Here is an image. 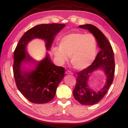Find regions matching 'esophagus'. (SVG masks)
Instances as JSON below:
<instances>
[{"label":"esophagus","instance_id":"1","mask_svg":"<svg viewBox=\"0 0 128 128\" xmlns=\"http://www.w3.org/2000/svg\"><path fill=\"white\" fill-rule=\"evenodd\" d=\"M66 74H73V73L70 70H67L66 72Z\"/></svg>","mask_w":128,"mask_h":128}]
</instances>
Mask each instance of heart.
Wrapping results in <instances>:
<instances>
[{"instance_id":"obj_1","label":"heart","mask_w":128,"mask_h":128,"mask_svg":"<svg viewBox=\"0 0 128 128\" xmlns=\"http://www.w3.org/2000/svg\"><path fill=\"white\" fill-rule=\"evenodd\" d=\"M59 48H55L54 54L58 62L64 64L70 57L72 66L76 70L88 68L95 60L97 43L93 34L72 33L60 40Z\"/></svg>"}]
</instances>
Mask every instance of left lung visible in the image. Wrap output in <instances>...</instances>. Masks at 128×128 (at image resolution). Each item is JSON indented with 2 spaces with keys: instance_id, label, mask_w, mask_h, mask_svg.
<instances>
[{
  "instance_id": "8db88e82",
  "label": "left lung",
  "mask_w": 128,
  "mask_h": 128,
  "mask_svg": "<svg viewBox=\"0 0 128 128\" xmlns=\"http://www.w3.org/2000/svg\"><path fill=\"white\" fill-rule=\"evenodd\" d=\"M79 27L87 29L92 33L100 49L92 64L77 73L76 86L73 90V95L75 100L83 105L90 106L99 102L107 93L112 84L114 74V53L108 39L97 27L91 24L82 25ZM99 68L104 71L107 80L104 88L97 92L90 88L88 82L92 72Z\"/></svg>"
}]
</instances>
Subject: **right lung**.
Listing matches in <instances>:
<instances>
[{
	"mask_svg": "<svg viewBox=\"0 0 128 128\" xmlns=\"http://www.w3.org/2000/svg\"><path fill=\"white\" fill-rule=\"evenodd\" d=\"M64 26L65 24L53 23L33 27L24 33L14 50L13 72L16 86L33 103H46L53 99L65 69L56 66L48 53L42 60H34L28 54L26 46L33 39L40 38L45 41L46 50H50L54 37Z\"/></svg>",
	"mask_w": 128,
	"mask_h": 128,
	"instance_id": "1",
	"label": "right lung"
}]
</instances>
